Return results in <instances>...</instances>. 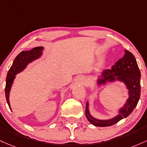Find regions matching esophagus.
Instances as JSON below:
<instances>
[{"label": "esophagus", "mask_w": 147, "mask_h": 147, "mask_svg": "<svg viewBox=\"0 0 147 147\" xmlns=\"http://www.w3.org/2000/svg\"><path fill=\"white\" fill-rule=\"evenodd\" d=\"M78 80L80 82H81L82 84H85V78H84V77H82V76L78 77Z\"/></svg>", "instance_id": "esophagus-1"}]
</instances>
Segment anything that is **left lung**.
<instances>
[{"mask_svg": "<svg viewBox=\"0 0 147 147\" xmlns=\"http://www.w3.org/2000/svg\"><path fill=\"white\" fill-rule=\"evenodd\" d=\"M141 74L135 56L128 51H125L122 58L119 60L110 69H105L97 77L96 87H100L107 83L121 82L128 90V97L121 108L118 114L108 119H99L94 117L90 111V103L87 100L85 116L92 125L98 127H106L115 124L123 118L131 115L139 101L141 92L140 87Z\"/></svg>", "mask_w": 147, "mask_h": 147, "instance_id": "8db88e82", "label": "left lung"}]
</instances>
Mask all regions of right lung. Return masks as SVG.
<instances>
[{"label":"right lung","instance_id":"add662e5","mask_svg":"<svg viewBox=\"0 0 147 147\" xmlns=\"http://www.w3.org/2000/svg\"><path fill=\"white\" fill-rule=\"evenodd\" d=\"M44 47H34L30 51H22L14 59L12 65L8 71V73L6 77V85H5V97L9 109L11 110L10 103H9V94L13 83H14V79L16 78V75L20 74L21 72L24 71V69L29 64L32 63L34 61L38 60L42 57L44 54Z\"/></svg>","mask_w":147,"mask_h":147}]
</instances>
